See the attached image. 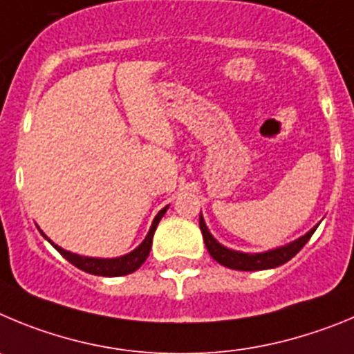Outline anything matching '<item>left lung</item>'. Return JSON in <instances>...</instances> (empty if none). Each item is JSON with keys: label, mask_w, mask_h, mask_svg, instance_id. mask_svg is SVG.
Returning a JSON list of instances; mask_svg holds the SVG:
<instances>
[{"label": "left lung", "mask_w": 354, "mask_h": 354, "mask_svg": "<svg viewBox=\"0 0 354 354\" xmlns=\"http://www.w3.org/2000/svg\"><path fill=\"white\" fill-rule=\"evenodd\" d=\"M317 225L319 224H316L310 231L305 232L304 236L296 238L295 241H289V243L282 245V247L270 248V250H264V252H240V250L227 248L222 243H218V241L213 238L212 232H209V229L206 227L203 213L199 215V227H201V232H203V240H205V245L206 248H208L209 256H212L216 263L224 264V266H227V268L240 270V272L270 270V268H277V266H280V264L288 263V261L300 252L301 247L310 240V236L314 234Z\"/></svg>", "instance_id": "8db88e82"}]
</instances>
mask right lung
Masks as SVG:
<instances>
[{
  "label": "right lung",
  "instance_id": "right-lung-1",
  "mask_svg": "<svg viewBox=\"0 0 354 354\" xmlns=\"http://www.w3.org/2000/svg\"><path fill=\"white\" fill-rule=\"evenodd\" d=\"M169 205L162 208L160 212L155 215L153 222H151V227H149L148 234H146L145 240L138 245V247L133 248L132 252L125 254V256H120V257H88V256H79V254L70 252V250H65L62 248L59 245L54 243L50 238L46 236V232L42 229L38 227V231L42 232V236L53 245L66 261L77 266L79 270L86 273H91V275H102V277H122V275H129V273L136 272V270L141 266L142 263L146 261V257L149 256V250H151V241H153V234H155V229H157L158 222H160L162 216L165 215Z\"/></svg>",
  "mask_w": 354,
  "mask_h": 354
}]
</instances>
